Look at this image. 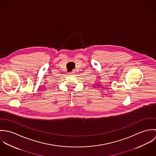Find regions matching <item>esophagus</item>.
<instances>
[{
    "instance_id": "34e87169",
    "label": "esophagus",
    "mask_w": 156,
    "mask_h": 156,
    "mask_svg": "<svg viewBox=\"0 0 156 156\" xmlns=\"http://www.w3.org/2000/svg\"><path fill=\"white\" fill-rule=\"evenodd\" d=\"M74 71H71V72H70V73H69V74H74Z\"/></svg>"
}]
</instances>
